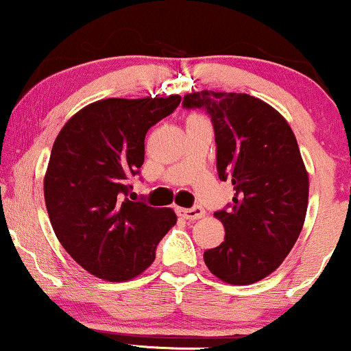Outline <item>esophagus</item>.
I'll return each mask as SVG.
<instances>
[{
	"mask_svg": "<svg viewBox=\"0 0 351 351\" xmlns=\"http://www.w3.org/2000/svg\"><path fill=\"white\" fill-rule=\"evenodd\" d=\"M180 215L184 219H190V221H195V219H199L205 217V210L202 206H193V208H180Z\"/></svg>",
	"mask_w": 351,
	"mask_h": 351,
	"instance_id": "1",
	"label": "esophagus"
}]
</instances>
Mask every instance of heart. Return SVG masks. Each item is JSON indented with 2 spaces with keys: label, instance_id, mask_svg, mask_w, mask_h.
<instances>
[{
  "label": "heart",
  "instance_id": "b5f03b06",
  "mask_svg": "<svg viewBox=\"0 0 351 351\" xmlns=\"http://www.w3.org/2000/svg\"><path fill=\"white\" fill-rule=\"evenodd\" d=\"M188 123H206V119L199 117V114H193V117H190V119H188Z\"/></svg>",
  "mask_w": 351,
  "mask_h": 351
}]
</instances>
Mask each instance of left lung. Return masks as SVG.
<instances>
[{
    "instance_id": "obj_1",
    "label": "left lung",
    "mask_w": 351,
    "mask_h": 351,
    "mask_svg": "<svg viewBox=\"0 0 351 351\" xmlns=\"http://www.w3.org/2000/svg\"><path fill=\"white\" fill-rule=\"evenodd\" d=\"M183 106L210 114L217 169L234 196L215 211L225 240L203 253L208 269L230 285H250L275 271L298 240L308 206V173L282 114L246 93L196 91Z\"/></svg>"
}]
</instances>
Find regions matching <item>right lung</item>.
I'll return each instance as SVG.
<instances>
[{"label":"right lung","mask_w":351,"mask_h":351,"mask_svg":"<svg viewBox=\"0 0 351 351\" xmlns=\"http://www.w3.org/2000/svg\"><path fill=\"white\" fill-rule=\"evenodd\" d=\"M182 101L108 98L68 119L53 145L45 202L56 238L73 260L106 282H126L155 261L176 223L171 208L126 198L145 161V136Z\"/></svg>","instance_id":"add662e5"}]
</instances>
